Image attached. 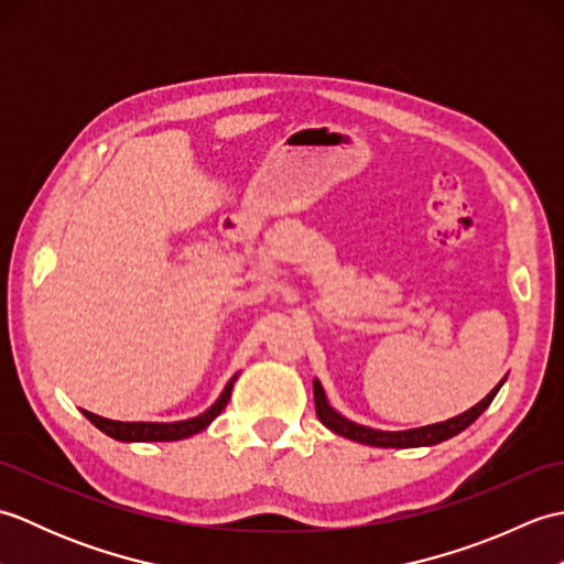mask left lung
Instances as JSON below:
<instances>
[{"label":"left lung","instance_id":"obj_1","mask_svg":"<svg viewBox=\"0 0 564 564\" xmlns=\"http://www.w3.org/2000/svg\"><path fill=\"white\" fill-rule=\"evenodd\" d=\"M505 382V380H501ZM499 386L487 394L485 400L477 402L470 410L448 419V422H438V424H429L422 429H410V431H378V429H368L361 424H354L349 419H344L341 414H337L329 406L327 398H325V390H322L319 380H315V412L319 416V422L325 424L327 429H332L334 434L346 436L351 441L358 443H368V446H378V448H416V446H434V443L446 441L455 434H460L463 429L470 426L477 416H480L489 404H492L495 394L501 388Z\"/></svg>","mask_w":564,"mask_h":564}]
</instances>
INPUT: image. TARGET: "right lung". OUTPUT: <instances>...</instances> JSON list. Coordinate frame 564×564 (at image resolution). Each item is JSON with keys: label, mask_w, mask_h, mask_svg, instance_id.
Wrapping results in <instances>:
<instances>
[{"label": "right lung", "mask_w": 564, "mask_h": 564, "mask_svg": "<svg viewBox=\"0 0 564 564\" xmlns=\"http://www.w3.org/2000/svg\"><path fill=\"white\" fill-rule=\"evenodd\" d=\"M237 378V376H235ZM235 378L227 382L223 394L218 398L208 412H203L200 416L194 419H186V422H172V424H158V422H113V419H104L99 414H91L87 410H82L84 416L89 419L94 426H99L104 434H109L118 441H178V438H186V436H194L198 431L206 429L215 416H218L227 400H230L232 394V386H235Z\"/></svg>", "instance_id": "obj_1"}]
</instances>
